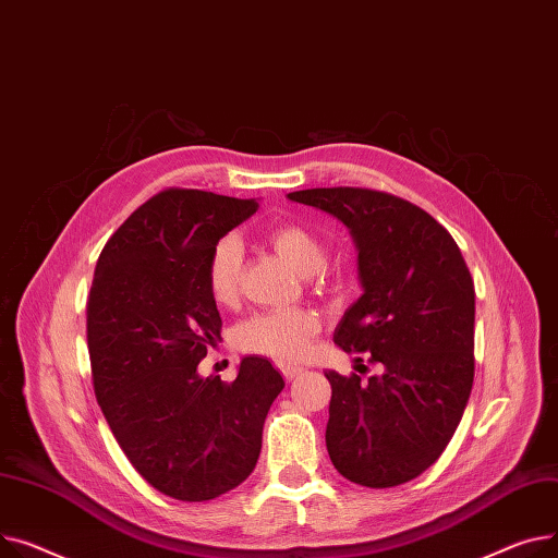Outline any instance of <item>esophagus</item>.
<instances>
[{
  "mask_svg": "<svg viewBox=\"0 0 558 558\" xmlns=\"http://www.w3.org/2000/svg\"><path fill=\"white\" fill-rule=\"evenodd\" d=\"M302 372H304L302 367H281V374H283V378H286L288 383L298 378Z\"/></svg>",
  "mask_w": 558,
  "mask_h": 558,
  "instance_id": "esophagus-1",
  "label": "esophagus"
}]
</instances>
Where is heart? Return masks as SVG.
Instances as JSON below:
<instances>
[{"mask_svg": "<svg viewBox=\"0 0 558 558\" xmlns=\"http://www.w3.org/2000/svg\"><path fill=\"white\" fill-rule=\"evenodd\" d=\"M268 245L304 277H313L326 266V245L311 229L283 222L268 232ZM243 247L236 236L216 243L207 266V283L218 304H232L241 290ZM319 317L313 311L290 308L256 313L241 322L234 331V344L245 353L268 355L279 363L302 360L311 340L319 333Z\"/></svg>", "mask_w": 558, "mask_h": 558, "instance_id": "1", "label": "heart"}]
</instances>
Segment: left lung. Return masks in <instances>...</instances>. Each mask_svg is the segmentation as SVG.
Here are the masks:
<instances>
[{
	"mask_svg": "<svg viewBox=\"0 0 558 558\" xmlns=\"http://www.w3.org/2000/svg\"><path fill=\"white\" fill-rule=\"evenodd\" d=\"M288 198L349 227L363 294L333 340L383 365L367 383L324 374L331 383V462L369 488L410 482L439 460L471 397L475 286L466 260L444 225L391 193L333 186Z\"/></svg>",
	"mask_w": 558,
	"mask_h": 558,
	"instance_id": "obj_1",
	"label": "left lung"
}]
</instances>
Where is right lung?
<instances>
[{"label": "right lung", "mask_w": 558, "mask_h": 558, "mask_svg": "<svg viewBox=\"0 0 558 558\" xmlns=\"http://www.w3.org/2000/svg\"><path fill=\"white\" fill-rule=\"evenodd\" d=\"M256 207L211 191H159L110 236L94 270L96 401L135 471L182 502L214 500L247 480L286 385L258 355H245L229 385L198 374L222 326L207 283L211 250Z\"/></svg>", "instance_id": "1"}]
</instances>
